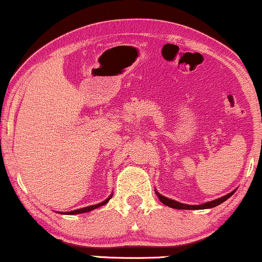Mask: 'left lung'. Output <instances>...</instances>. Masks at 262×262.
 I'll list each match as a JSON object with an SVG mask.
<instances>
[{
    "instance_id": "left-lung-1",
    "label": "left lung",
    "mask_w": 262,
    "mask_h": 262,
    "mask_svg": "<svg viewBox=\"0 0 262 262\" xmlns=\"http://www.w3.org/2000/svg\"><path fill=\"white\" fill-rule=\"evenodd\" d=\"M157 196H159V199L162 202L164 205L169 206V207H173V209H179V210H203V209H211V207H214L217 205H220L225 200L230 198V196L234 194V192L229 193V194L222 196V198H218L216 200H212V202H207L205 204H202V205H187V204H182V203H179V202H175L173 199H169V198H166V196H163L162 194H160L159 192H156Z\"/></svg>"
}]
</instances>
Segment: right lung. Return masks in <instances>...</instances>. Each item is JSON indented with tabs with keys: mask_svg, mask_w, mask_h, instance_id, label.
<instances>
[{
	"mask_svg": "<svg viewBox=\"0 0 262 262\" xmlns=\"http://www.w3.org/2000/svg\"><path fill=\"white\" fill-rule=\"evenodd\" d=\"M112 198V194H111L108 198L106 200H103L102 203H99L96 204V205H92V206H87V207H82V209H78V210H74V211H69V212H67L66 214H77V213H84V212H89V211L94 210V209H98V207L105 205V204L108 203V200Z\"/></svg>",
	"mask_w": 262,
	"mask_h": 262,
	"instance_id": "right-lung-1",
	"label": "right lung"
}]
</instances>
